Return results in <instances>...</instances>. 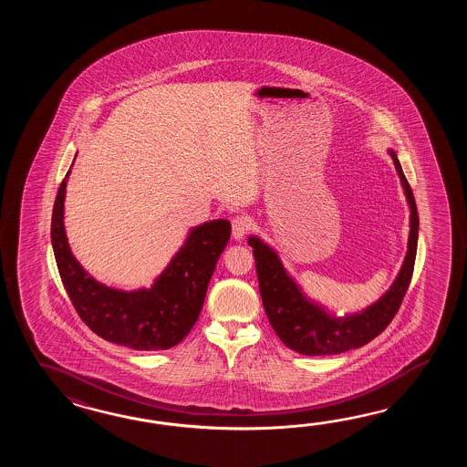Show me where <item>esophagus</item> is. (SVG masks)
I'll use <instances>...</instances> for the list:
<instances>
[{
  "instance_id": "obj_1",
  "label": "esophagus",
  "mask_w": 467,
  "mask_h": 467,
  "mask_svg": "<svg viewBox=\"0 0 467 467\" xmlns=\"http://www.w3.org/2000/svg\"><path fill=\"white\" fill-rule=\"evenodd\" d=\"M248 230H250V220L247 217L237 215L235 219L232 220V235L235 240H242L245 237Z\"/></svg>"
}]
</instances>
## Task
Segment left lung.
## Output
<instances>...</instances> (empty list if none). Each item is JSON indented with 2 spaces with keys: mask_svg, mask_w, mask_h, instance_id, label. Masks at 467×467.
<instances>
[{
  "mask_svg": "<svg viewBox=\"0 0 467 467\" xmlns=\"http://www.w3.org/2000/svg\"><path fill=\"white\" fill-rule=\"evenodd\" d=\"M394 160L400 183L404 187L410 209V232L407 244V255L392 287L379 298L376 304L360 314L348 317H334L316 302H310L294 278L288 275L274 248L260 238L248 237V245L254 248L257 267L258 287L268 322L280 340L288 348L304 356H332L350 348H358L378 337L394 318L402 304L414 272L419 213L412 189L407 182L396 151L389 150Z\"/></svg>",
  "mask_w": 467,
  "mask_h": 467,
  "instance_id": "obj_1",
  "label": "left lung"
}]
</instances>
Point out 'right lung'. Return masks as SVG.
Masks as SVG:
<instances>
[{"label":"right lung","instance_id":"add662e5","mask_svg":"<svg viewBox=\"0 0 467 467\" xmlns=\"http://www.w3.org/2000/svg\"><path fill=\"white\" fill-rule=\"evenodd\" d=\"M67 177L51 217V244L73 307L97 336L135 350H167L195 326L210 278L229 242V220H212L190 230L177 255L150 288L119 290L97 282L71 254L63 225Z\"/></svg>","mask_w":467,"mask_h":467}]
</instances>
